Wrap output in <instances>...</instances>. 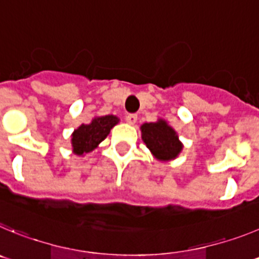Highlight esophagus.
<instances>
[{
	"label": "esophagus",
	"instance_id": "esophagus-1",
	"mask_svg": "<svg viewBox=\"0 0 259 259\" xmlns=\"http://www.w3.org/2000/svg\"><path fill=\"white\" fill-rule=\"evenodd\" d=\"M137 118H138V116L135 115V113H129V115L125 117V120H126V122L129 125H134L135 122H137Z\"/></svg>",
	"mask_w": 259,
	"mask_h": 259
}]
</instances>
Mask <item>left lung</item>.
Returning a JSON list of instances; mask_svg holds the SVG:
<instances>
[{"label":"left lung","mask_w":259,"mask_h":259,"mask_svg":"<svg viewBox=\"0 0 259 259\" xmlns=\"http://www.w3.org/2000/svg\"><path fill=\"white\" fill-rule=\"evenodd\" d=\"M141 132L142 141L157 161H171L183 150V143L179 141L177 132L164 118H158L155 122H144Z\"/></svg>","instance_id":"left-lung-1"}]
</instances>
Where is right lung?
<instances>
[{
	"mask_svg": "<svg viewBox=\"0 0 259 259\" xmlns=\"http://www.w3.org/2000/svg\"><path fill=\"white\" fill-rule=\"evenodd\" d=\"M120 122L117 116H95L90 124H82L74 129L71 135L72 152L77 156H85L93 152L109 134L111 129Z\"/></svg>",
	"mask_w": 259,
	"mask_h": 259,
	"instance_id": "add662e5",
	"label": "right lung"
}]
</instances>
